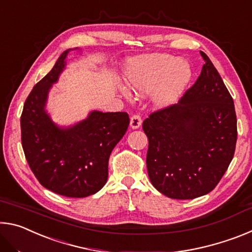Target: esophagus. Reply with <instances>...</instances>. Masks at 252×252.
Listing matches in <instances>:
<instances>
[{
    "label": "esophagus",
    "instance_id": "34e87169",
    "mask_svg": "<svg viewBox=\"0 0 252 252\" xmlns=\"http://www.w3.org/2000/svg\"><path fill=\"white\" fill-rule=\"evenodd\" d=\"M142 120H141V117L139 116V114H133V116L131 117L130 119V126L132 129H138L141 126Z\"/></svg>",
    "mask_w": 252,
    "mask_h": 252
}]
</instances>
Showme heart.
Returning <instances> with one entry per match:
<instances>
[{
    "instance_id": "heart-1",
    "label": "heart",
    "mask_w": 252,
    "mask_h": 252,
    "mask_svg": "<svg viewBox=\"0 0 252 252\" xmlns=\"http://www.w3.org/2000/svg\"><path fill=\"white\" fill-rule=\"evenodd\" d=\"M191 79V69L185 61L168 54H150L134 59L126 73L129 87L139 94L153 91V101L160 106L173 103ZM129 99V92L122 89Z\"/></svg>"
}]
</instances>
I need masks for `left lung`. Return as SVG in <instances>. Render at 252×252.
<instances>
[{
	"instance_id": "1",
	"label": "left lung",
	"mask_w": 252,
	"mask_h": 252,
	"mask_svg": "<svg viewBox=\"0 0 252 252\" xmlns=\"http://www.w3.org/2000/svg\"><path fill=\"white\" fill-rule=\"evenodd\" d=\"M201 73L178 104L152 112L143 121L149 140L150 181L172 199H194L218 185L237 142L232 96L206 53Z\"/></svg>"
}]
</instances>
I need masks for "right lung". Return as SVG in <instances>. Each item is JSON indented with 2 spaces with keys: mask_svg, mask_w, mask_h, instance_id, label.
Segmentation results:
<instances>
[{
  "mask_svg": "<svg viewBox=\"0 0 252 252\" xmlns=\"http://www.w3.org/2000/svg\"><path fill=\"white\" fill-rule=\"evenodd\" d=\"M70 50L32 89L21 116V141L25 158L42 186L67 198H84L108 180L111 152L129 126L126 112L92 111L85 120L59 127L44 110L48 93L65 66Z\"/></svg>",
  "mask_w": 252,
  "mask_h": 252,
  "instance_id": "obj_1",
  "label": "right lung"
}]
</instances>
